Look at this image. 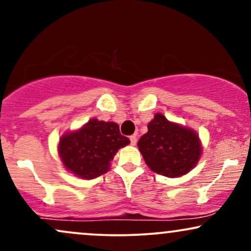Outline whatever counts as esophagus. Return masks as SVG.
<instances>
[{
  "label": "esophagus",
  "instance_id": "esophagus-1",
  "mask_svg": "<svg viewBox=\"0 0 251 251\" xmlns=\"http://www.w3.org/2000/svg\"><path fill=\"white\" fill-rule=\"evenodd\" d=\"M129 140H131V145H135V144H137V140H138L137 135L135 134L131 135V137H129Z\"/></svg>",
  "mask_w": 251,
  "mask_h": 251
}]
</instances>
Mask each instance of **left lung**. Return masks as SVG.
Masks as SVG:
<instances>
[{"label": "left lung", "mask_w": 251, "mask_h": 251, "mask_svg": "<svg viewBox=\"0 0 251 251\" xmlns=\"http://www.w3.org/2000/svg\"><path fill=\"white\" fill-rule=\"evenodd\" d=\"M138 148L152 171L175 178L195 168L201 155V145L194 129L169 122L160 113L155 114Z\"/></svg>", "instance_id": "1"}]
</instances>
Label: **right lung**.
Returning a JSON list of instances; mask_svg holds the SVG:
<instances>
[{"label":"right lung","mask_w":251,"mask_h":251,"mask_svg":"<svg viewBox=\"0 0 251 251\" xmlns=\"http://www.w3.org/2000/svg\"><path fill=\"white\" fill-rule=\"evenodd\" d=\"M129 139L116 123L91 119L81 128L60 138L59 155L68 171L83 179H93L109 170V162Z\"/></svg>","instance_id":"1"}]
</instances>
